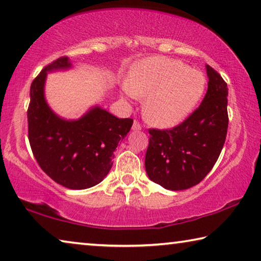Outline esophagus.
<instances>
[{"mask_svg": "<svg viewBox=\"0 0 261 261\" xmlns=\"http://www.w3.org/2000/svg\"><path fill=\"white\" fill-rule=\"evenodd\" d=\"M132 129H133V130H140L141 129V125H140V123H139V121H134L133 122V127H132Z\"/></svg>", "mask_w": 261, "mask_h": 261, "instance_id": "34e87169", "label": "esophagus"}]
</instances>
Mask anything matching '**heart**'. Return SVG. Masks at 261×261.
Masks as SVG:
<instances>
[{"instance_id": "1", "label": "heart", "mask_w": 261, "mask_h": 261, "mask_svg": "<svg viewBox=\"0 0 261 261\" xmlns=\"http://www.w3.org/2000/svg\"><path fill=\"white\" fill-rule=\"evenodd\" d=\"M206 79L198 69L174 59L153 57L133 68L125 92L146 97L143 114L153 126L172 127L185 120L201 100Z\"/></svg>"}]
</instances>
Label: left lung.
I'll return each instance as SVG.
<instances>
[{
    "mask_svg": "<svg viewBox=\"0 0 261 261\" xmlns=\"http://www.w3.org/2000/svg\"><path fill=\"white\" fill-rule=\"evenodd\" d=\"M208 89L198 109L172 129H149L146 152L150 180L170 191L196 185L207 176L223 148L228 130V88L206 65Z\"/></svg>",
    "mask_w": 261,
    "mask_h": 261,
    "instance_id": "8db88e82",
    "label": "left lung"
}]
</instances>
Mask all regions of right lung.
<instances>
[{"mask_svg": "<svg viewBox=\"0 0 261 261\" xmlns=\"http://www.w3.org/2000/svg\"><path fill=\"white\" fill-rule=\"evenodd\" d=\"M67 57L59 58L40 71L30 88L29 141L34 159L47 176L70 190L99 184L113 165V152L133 125L95 105L76 120L61 118L45 98L48 72L71 68Z\"/></svg>", "mask_w": 261, "mask_h": 261, "instance_id": "1", "label": "right lung"}]
</instances>
